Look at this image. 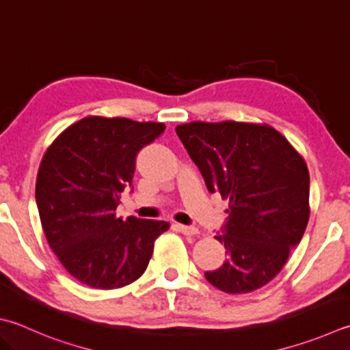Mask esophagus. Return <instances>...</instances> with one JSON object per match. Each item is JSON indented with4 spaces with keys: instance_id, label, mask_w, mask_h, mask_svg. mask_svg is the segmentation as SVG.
<instances>
[{
    "instance_id": "esophagus-1",
    "label": "esophagus",
    "mask_w": 350,
    "mask_h": 350,
    "mask_svg": "<svg viewBox=\"0 0 350 350\" xmlns=\"http://www.w3.org/2000/svg\"><path fill=\"white\" fill-rule=\"evenodd\" d=\"M175 228L178 230V232L186 234V236H195L198 234V228L196 227H192V226H181V224H176Z\"/></svg>"
}]
</instances>
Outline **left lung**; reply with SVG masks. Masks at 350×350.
I'll use <instances>...</instances> for the list:
<instances>
[{
    "mask_svg": "<svg viewBox=\"0 0 350 350\" xmlns=\"http://www.w3.org/2000/svg\"><path fill=\"white\" fill-rule=\"evenodd\" d=\"M176 134L210 193L228 200L222 234L228 259L206 279L228 294L252 293L280 273L309 221V172L268 124L192 122Z\"/></svg>",
    "mask_w": 350,
    "mask_h": 350,
    "instance_id": "left-lung-1",
    "label": "left lung"
}]
</instances>
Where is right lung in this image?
Returning <instances> with one entry per match:
<instances>
[{"label": "right lung", "instance_id": "1", "mask_svg": "<svg viewBox=\"0 0 350 350\" xmlns=\"http://www.w3.org/2000/svg\"><path fill=\"white\" fill-rule=\"evenodd\" d=\"M164 123L90 116L59 134L44 154L36 204L45 237L64 268L91 288L114 289L146 271L169 224L116 216L133 186L135 157Z\"/></svg>", "mask_w": 350, "mask_h": 350}]
</instances>
